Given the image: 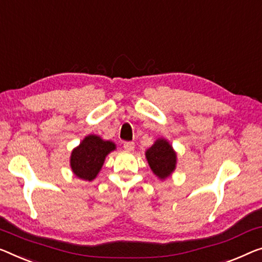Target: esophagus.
I'll list each match as a JSON object with an SVG mask.
<instances>
[{
    "instance_id": "esophagus-1",
    "label": "esophagus",
    "mask_w": 262,
    "mask_h": 262,
    "mask_svg": "<svg viewBox=\"0 0 262 262\" xmlns=\"http://www.w3.org/2000/svg\"><path fill=\"white\" fill-rule=\"evenodd\" d=\"M134 147H135L134 142H124V143H123V148H124V149H126L127 151L134 150Z\"/></svg>"
}]
</instances>
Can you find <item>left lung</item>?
<instances>
[{
	"instance_id": "8db88e82",
	"label": "left lung",
	"mask_w": 262,
	"mask_h": 262,
	"mask_svg": "<svg viewBox=\"0 0 262 262\" xmlns=\"http://www.w3.org/2000/svg\"><path fill=\"white\" fill-rule=\"evenodd\" d=\"M146 159L153 173L160 180H166L177 168V151L165 138L156 139L154 143L146 150Z\"/></svg>"
}]
</instances>
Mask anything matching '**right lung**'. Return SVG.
I'll return each mask as SVG.
<instances>
[{
	"instance_id": "right-lung-1",
	"label": "right lung",
	"mask_w": 262,
	"mask_h": 262,
	"mask_svg": "<svg viewBox=\"0 0 262 262\" xmlns=\"http://www.w3.org/2000/svg\"><path fill=\"white\" fill-rule=\"evenodd\" d=\"M115 149L116 144L111 140L89 134L72 150L70 168L76 178L83 181H93L102 169L107 155Z\"/></svg>"
}]
</instances>
